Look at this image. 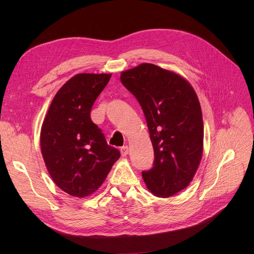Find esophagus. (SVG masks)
I'll list each match as a JSON object with an SVG mask.
<instances>
[{
	"instance_id": "34e87169",
	"label": "esophagus",
	"mask_w": 254,
	"mask_h": 254,
	"mask_svg": "<svg viewBox=\"0 0 254 254\" xmlns=\"http://www.w3.org/2000/svg\"><path fill=\"white\" fill-rule=\"evenodd\" d=\"M120 151H121V155H122L123 157L127 156V155H128V151H129V149H128V146H123V147H121Z\"/></svg>"
}]
</instances>
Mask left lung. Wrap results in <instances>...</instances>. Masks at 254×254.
I'll list each match as a JSON object with an SVG mask.
<instances>
[{"label":"left lung","instance_id":"8db88e82","mask_svg":"<svg viewBox=\"0 0 254 254\" xmlns=\"http://www.w3.org/2000/svg\"><path fill=\"white\" fill-rule=\"evenodd\" d=\"M124 87L144 112L155 161L142 172L146 187L158 197H171L193 180L203 150L202 112L188 80L152 64L121 74Z\"/></svg>","mask_w":254,"mask_h":254}]
</instances>
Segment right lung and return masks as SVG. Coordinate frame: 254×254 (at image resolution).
<instances>
[{"label": "right lung", "instance_id": "obj_1", "mask_svg": "<svg viewBox=\"0 0 254 254\" xmlns=\"http://www.w3.org/2000/svg\"><path fill=\"white\" fill-rule=\"evenodd\" d=\"M111 74L81 73L59 89L41 127V152L53 181L75 197L102 186L120 151L91 120V108Z\"/></svg>", "mask_w": 254, "mask_h": 254}]
</instances>
